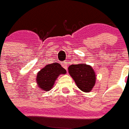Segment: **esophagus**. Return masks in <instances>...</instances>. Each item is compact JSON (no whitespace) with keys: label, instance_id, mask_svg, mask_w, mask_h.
<instances>
[{"label":"esophagus","instance_id":"34e87169","mask_svg":"<svg viewBox=\"0 0 129 129\" xmlns=\"http://www.w3.org/2000/svg\"><path fill=\"white\" fill-rule=\"evenodd\" d=\"M62 67H64V68L66 70L68 68V64H67V62H62Z\"/></svg>","mask_w":129,"mask_h":129}]
</instances>
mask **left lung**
Wrapping results in <instances>:
<instances>
[{
	"label": "left lung",
	"instance_id": "left-lung-1",
	"mask_svg": "<svg viewBox=\"0 0 129 129\" xmlns=\"http://www.w3.org/2000/svg\"><path fill=\"white\" fill-rule=\"evenodd\" d=\"M69 73L80 90L88 92L96 82L95 72L92 67L85 64H71L69 67Z\"/></svg>",
	"mask_w": 129,
	"mask_h": 129
}]
</instances>
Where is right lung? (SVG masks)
Listing matches in <instances>:
<instances>
[{
  "label": "right lung",
  "instance_id": "1",
  "mask_svg": "<svg viewBox=\"0 0 129 129\" xmlns=\"http://www.w3.org/2000/svg\"><path fill=\"white\" fill-rule=\"evenodd\" d=\"M66 70L58 62L47 64L37 75V83L39 88L48 91L52 88L54 82L60 74H65Z\"/></svg>",
  "mask_w": 129,
  "mask_h": 129
}]
</instances>
